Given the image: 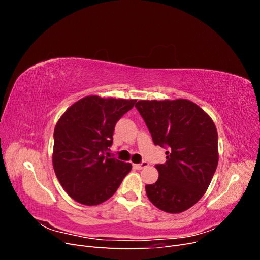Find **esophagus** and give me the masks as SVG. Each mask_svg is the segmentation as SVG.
<instances>
[{
    "instance_id": "esophagus-1",
    "label": "esophagus",
    "mask_w": 260,
    "mask_h": 260,
    "mask_svg": "<svg viewBox=\"0 0 260 260\" xmlns=\"http://www.w3.org/2000/svg\"><path fill=\"white\" fill-rule=\"evenodd\" d=\"M133 166H135L137 169H143V168H145V167H147L148 166V162L147 161H142L141 164H135L133 165Z\"/></svg>"
}]
</instances>
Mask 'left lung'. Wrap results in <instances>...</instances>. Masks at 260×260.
Returning <instances> with one entry per match:
<instances>
[{
  "instance_id": "obj_1",
  "label": "left lung",
  "mask_w": 260,
  "mask_h": 260,
  "mask_svg": "<svg viewBox=\"0 0 260 260\" xmlns=\"http://www.w3.org/2000/svg\"><path fill=\"white\" fill-rule=\"evenodd\" d=\"M136 107L155 145L167 147L166 162L156 165L159 177L145 185L157 208L179 214L205 194L217 169L218 133L209 115L185 99L138 101Z\"/></svg>"
}]
</instances>
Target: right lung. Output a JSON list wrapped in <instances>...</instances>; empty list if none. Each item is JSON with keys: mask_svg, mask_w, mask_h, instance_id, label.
Returning <instances> with one entry per match:
<instances>
[{"mask_svg": "<svg viewBox=\"0 0 260 260\" xmlns=\"http://www.w3.org/2000/svg\"><path fill=\"white\" fill-rule=\"evenodd\" d=\"M136 100L85 96L60 116L54 129L55 175L76 202L94 206L115 194L132 165L105 156L116 122Z\"/></svg>", "mask_w": 260, "mask_h": 260, "instance_id": "obj_1", "label": "right lung"}]
</instances>
